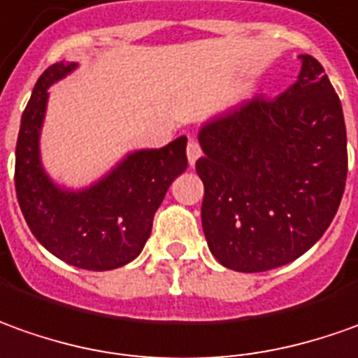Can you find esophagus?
I'll list each match as a JSON object with an SVG mask.
<instances>
[{"label":"esophagus","instance_id":"1","mask_svg":"<svg viewBox=\"0 0 358 358\" xmlns=\"http://www.w3.org/2000/svg\"><path fill=\"white\" fill-rule=\"evenodd\" d=\"M186 155H188L189 166H194V164L198 162L199 157H201V148H199V145L194 141V138H189L188 148H186Z\"/></svg>","mask_w":358,"mask_h":358}]
</instances>
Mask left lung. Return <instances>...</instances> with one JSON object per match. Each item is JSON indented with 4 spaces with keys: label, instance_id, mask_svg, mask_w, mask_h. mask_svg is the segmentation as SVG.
<instances>
[{
    "label": "left lung",
    "instance_id": "obj_1",
    "mask_svg": "<svg viewBox=\"0 0 358 358\" xmlns=\"http://www.w3.org/2000/svg\"><path fill=\"white\" fill-rule=\"evenodd\" d=\"M298 80L274 99L252 96L206 121L201 227L231 271L264 272L322 239L347 180V131L322 64L300 55Z\"/></svg>",
    "mask_w": 358,
    "mask_h": 358
}]
</instances>
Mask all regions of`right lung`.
Returning a JSON list of instances; mask_svg holds the SVG:
<instances>
[{"label":"right lung","mask_w":358,"mask_h":358,"mask_svg":"<svg viewBox=\"0 0 358 358\" xmlns=\"http://www.w3.org/2000/svg\"><path fill=\"white\" fill-rule=\"evenodd\" d=\"M78 66L60 60L36 80L17 137V199L29 229L57 259L84 271H113L137 259L150 237L166 189L188 166L186 137L162 148L131 150L82 188L58 184L41 155L48 87Z\"/></svg>","instance_id":"add662e5"}]
</instances>
